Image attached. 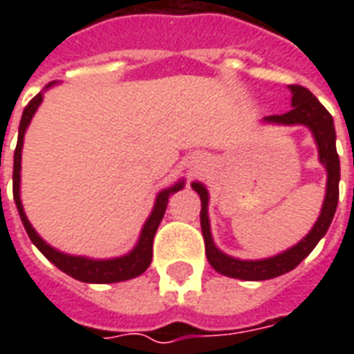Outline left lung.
<instances>
[{
  "label": "left lung",
  "instance_id": "1",
  "mask_svg": "<svg viewBox=\"0 0 354 354\" xmlns=\"http://www.w3.org/2000/svg\"><path fill=\"white\" fill-rule=\"evenodd\" d=\"M288 88L292 93V109L282 115L263 117V123L282 124V127L304 124L313 132V138L319 147V161L324 165L328 174L324 203H322L320 214L311 231L297 245L290 246L288 250L277 254V256L263 258V260H239L230 254L222 252L214 245L212 231H210V220H208V189L201 182H193L192 187L201 197V230H203V237H205L207 260L218 273L231 277V279L267 281V279H274V277L288 273L313 252V248L326 235L328 227L334 220L337 197H339V157L335 151L334 119L328 113V109L315 98V94L309 88L299 87V85H290Z\"/></svg>",
  "mask_w": 354,
  "mask_h": 354
}]
</instances>
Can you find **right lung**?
<instances>
[{"label": "right lung", "instance_id": "right-lung-1", "mask_svg": "<svg viewBox=\"0 0 354 354\" xmlns=\"http://www.w3.org/2000/svg\"><path fill=\"white\" fill-rule=\"evenodd\" d=\"M55 83H49L45 88H50ZM43 102V93L34 96L30 104H28L24 111H22V119H20L19 127V142H17V149H15V162H12V197H15V205L19 210L20 220L24 223V230H26L28 237L34 243L39 252L55 266L64 271L66 274L73 277L75 281L81 282H93V284H109V282H121L134 279L146 271L151 258H153V237L155 231L161 223L167 205H169V197L172 193L180 192L185 185V180H178L176 184L170 185L167 189L157 193L155 197V205L151 214L144 223V227L140 231V237L136 246L132 248L131 252L119 256V258H109V260H93V258H85V256H72V254H64L57 250L55 246H50L49 243H45L37 231L34 230V225L30 223L26 218L24 207H22V201H20V161H22V144H24V134L32 117L39 108V104Z\"/></svg>", "mask_w": 354, "mask_h": 354}]
</instances>
